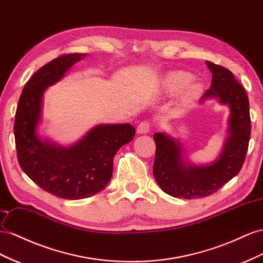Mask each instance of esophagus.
<instances>
[{
	"label": "esophagus",
	"mask_w": 263,
	"mask_h": 263,
	"mask_svg": "<svg viewBox=\"0 0 263 263\" xmlns=\"http://www.w3.org/2000/svg\"><path fill=\"white\" fill-rule=\"evenodd\" d=\"M149 127H151V124H149L148 121H142L138 127H137V131L140 134H145L149 132Z\"/></svg>",
	"instance_id": "34e87169"
}]
</instances>
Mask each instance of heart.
<instances>
[{
	"mask_svg": "<svg viewBox=\"0 0 263 263\" xmlns=\"http://www.w3.org/2000/svg\"><path fill=\"white\" fill-rule=\"evenodd\" d=\"M192 80L193 76L190 72L171 71L162 77L161 86L164 91L170 95L182 91V101L191 103L198 99L202 93V85Z\"/></svg>",
	"mask_w": 263,
	"mask_h": 263,
	"instance_id": "b5f03b06",
	"label": "heart"
}]
</instances>
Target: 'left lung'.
<instances>
[{
  "instance_id": "left-lung-1",
  "label": "left lung",
  "mask_w": 263,
  "mask_h": 263,
  "mask_svg": "<svg viewBox=\"0 0 263 263\" xmlns=\"http://www.w3.org/2000/svg\"><path fill=\"white\" fill-rule=\"evenodd\" d=\"M206 65L212 71V86L199 102L215 98L229 106L228 137L218 159L198 166L184 159L177 140L162 132L154 134L153 175L163 192L177 198H201L217 192L239 173L248 151L251 120L246 90L227 68L212 62Z\"/></svg>"
}]
</instances>
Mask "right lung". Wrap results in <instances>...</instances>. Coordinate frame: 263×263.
<instances>
[{
	"label": "right lung",
	"instance_id": "obj_1",
	"mask_svg": "<svg viewBox=\"0 0 263 263\" xmlns=\"http://www.w3.org/2000/svg\"><path fill=\"white\" fill-rule=\"evenodd\" d=\"M86 56L79 52L62 55L37 70L26 82L15 115L21 168L42 190L64 199L88 198L102 191L112 176L116 153L136 134L129 123L99 124L69 147L39 137L45 90Z\"/></svg>",
	"mask_w": 263,
	"mask_h": 263
}]
</instances>
